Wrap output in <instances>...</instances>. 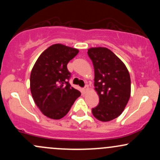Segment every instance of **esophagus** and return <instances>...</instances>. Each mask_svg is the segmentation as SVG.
<instances>
[{"label":"esophagus","mask_w":160,"mask_h":160,"mask_svg":"<svg viewBox=\"0 0 160 160\" xmlns=\"http://www.w3.org/2000/svg\"><path fill=\"white\" fill-rule=\"evenodd\" d=\"M87 90H88V87H87V86H86V87L83 88V92H87Z\"/></svg>","instance_id":"esophagus-1"}]
</instances>
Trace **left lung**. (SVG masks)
Segmentation results:
<instances>
[{"label": "left lung", "instance_id": "left-lung-1", "mask_svg": "<svg viewBox=\"0 0 160 160\" xmlns=\"http://www.w3.org/2000/svg\"><path fill=\"white\" fill-rule=\"evenodd\" d=\"M94 67L95 89L99 105L92 108V115L101 122H109L122 113L131 96L129 72L118 58L102 47L88 49Z\"/></svg>", "mask_w": 160, "mask_h": 160}]
</instances>
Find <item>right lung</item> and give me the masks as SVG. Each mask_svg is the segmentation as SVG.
<instances>
[{
  "instance_id": "right-lung-1",
  "label": "right lung",
  "mask_w": 160,
  "mask_h": 160,
  "mask_svg": "<svg viewBox=\"0 0 160 160\" xmlns=\"http://www.w3.org/2000/svg\"><path fill=\"white\" fill-rule=\"evenodd\" d=\"M79 51L61 44L51 45L40 54L30 74V89L35 103L49 118L65 116L80 92L69 83L68 62Z\"/></svg>"
}]
</instances>
